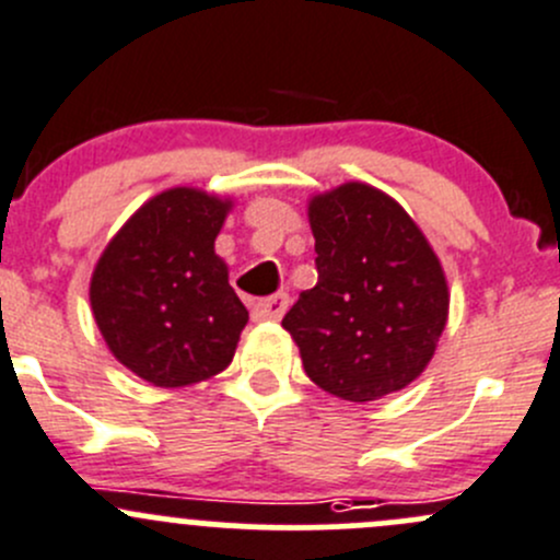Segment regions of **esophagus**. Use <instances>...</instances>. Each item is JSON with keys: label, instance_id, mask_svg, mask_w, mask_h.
I'll return each mask as SVG.
<instances>
[{"label": "esophagus", "instance_id": "esophagus-1", "mask_svg": "<svg viewBox=\"0 0 560 560\" xmlns=\"http://www.w3.org/2000/svg\"><path fill=\"white\" fill-rule=\"evenodd\" d=\"M287 306H290V298L281 292V295H273V298H265V301L254 303L252 308V316L257 322H279L281 316H284Z\"/></svg>", "mask_w": 560, "mask_h": 560}]
</instances>
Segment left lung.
I'll use <instances>...</instances> for the list:
<instances>
[{
    "mask_svg": "<svg viewBox=\"0 0 560 560\" xmlns=\"http://www.w3.org/2000/svg\"><path fill=\"white\" fill-rule=\"evenodd\" d=\"M308 224L319 281L281 319L308 380L352 404L411 385L450 316L433 246L393 197L363 180L314 195Z\"/></svg>",
    "mask_w": 560,
    "mask_h": 560,
    "instance_id": "obj_1",
    "label": "left lung"
}]
</instances>
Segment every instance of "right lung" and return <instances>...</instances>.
I'll list each match as a JSON object with an SVG mask.
<instances>
[{
    "instance_id": "obj_1",
    "label": "right lung",
    "mask_w": 560,
    "mask_h": 560,
    "mask_svg": "<svg viewBox=\"0 0 560 560\" xmlns=\"http://www.w3.org/2000/svg\"><path fill=\"white\" fill-rule=\"evenodd\" d=\"M230 211V197L173 186L145 200L94 265V322L113 358L149 385H197L233 363L248 312L213 252Z\"/></svg>"
}]
</instances>
